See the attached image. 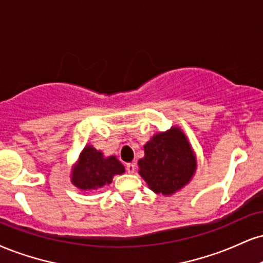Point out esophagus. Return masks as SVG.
Returning a JSON list of instances; mask_svg holds the SVG:
<instances>
[{
	"mask_svg": "<svg viewBox=\"0 0 263 263\" xmlns=\"http://www.w3.org/2000/svg\"><path fill=\"white\" fill-rule=\"evenodd\" d=\"M126 170H127L128 174H134L136 170V165L134 163H128L127 165H126Z\"/></svg>",
	"mask_w": 263,
	"mask_h": 263,
	"instance_id": "obj_1",
	"label": "esophagus"
}]
</instances>
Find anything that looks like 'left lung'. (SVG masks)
Returning <instances> with one entry per match:
<instances>
[{
	"instance_id": "obj_1",
	"label": "left lung",
	"mask_w": 263,
	"mask_h": 263,
	"mask_svg": "<svg viewBox=\"0 0 263 263\" xmlns=\"http://www.w3.org/2000/svg\"><path fill=\"white\" fill-rule=\"evenodd\" d=\"M138 174L154 194L172 196L185 187L197 170V157L179 126L158 132L143 145Z\"/></svg>"
}]
</instances>
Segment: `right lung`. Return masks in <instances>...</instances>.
<instances>
[{"label": "right lung", "mask_w": 263, "mask_h": 263, "mask_svg": "<svg viewBox=\"0 0 263 263\" xmlns=\"http://www.w3.org/2000/svg\"><path fill=\"white\" fill-rule=\"evenodd\" d=\"M123 173L125 166L115 156L105 157L103 152L87 144L72 166L69 178L82 192H94L110 185L114 176Z\"/></svg>", "instance_id": "1"}]
</instances>
